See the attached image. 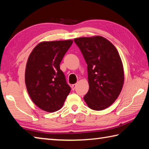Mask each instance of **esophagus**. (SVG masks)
<instances>
[{
  "label": "esophagus",
  "instance_id": "1",
  "mask_svg": "<svg viewBox=\"0 0 149 149\" xmlns=\"http://www.w3.org/2000/svg\"><path fill=\"white\" fill-rule=\"evenodd\" d=\"M76 86H77V84H74V85H72V89L73 91L75 90V87H76Z\"/></svg>",
  "mask_w": 149,
  "mask_h": 149
}]
</instances>
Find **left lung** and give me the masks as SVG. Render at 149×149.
Returning <instances> with one entry per match:
<instances>
[{
    "instance_id": "8db88e82",
    "label": "left lung",
    "mask_w": 149,
    "mask_h": 149,
    "mask_svg": "<svg viewBox=\"0 0 149 149\" xmlns=\"http://www.w3.org/2000/svg\"><path fill=\"white\" fill-rule=\"evenodd\" d=\"M87 64L89 89L84 96L88 107L106 109L123 88L124 74L119 54L111 42L100 36L74 39Z\"/></svg>"
}]
</instances>
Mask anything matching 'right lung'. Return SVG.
<instances>
[{"label":"right lung","instance_id":"obj_1","mask_svg":"<svg viewBox=\"0 0 149 149\" xmlns=\"http://www.w3.org/2000/svg\"><path fill=\"white\" fill-rule=\"evenodd\" d=\"M72 43L71 40L40 42L28 58L26 87L32 101L45 111L60 109L71 91L60 64Z\"/></svg>","mask_w":149,"mask_h":149}]
</instances>
